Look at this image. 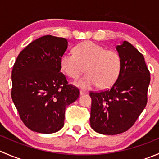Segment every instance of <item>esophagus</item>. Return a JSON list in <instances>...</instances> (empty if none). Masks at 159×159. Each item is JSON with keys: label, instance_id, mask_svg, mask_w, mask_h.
<instances>
[{"label": "esophagus", "instance_id": "obj_1", "mask_svg": "<svg viewBox=\"0 0 159 159\" xmlns=\"http://www.w3.org/2000/svg\"><path fill=\"white\" fill-rule=\"evenodd\" d=\"M86 94V91H82V90H81V91H80V94H81V95H83V94Z\"/></svg>", "mask_w": 159, "mask_h": 159}]
</instances>
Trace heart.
I'll return each mask as SVG.
<instances>
[{
    "label": "heart",
    "instance_id": "b5f03b06",
    "mask_svg": "<svg viewBox=\"0 0 159 159\" xmlns=\"http://www.w3.org/2000/svg\"><path fill=\"white\" fill-rule=\"evenodd\" d=\"M61 67L72 79H77L83 72L84 76L75 84L82 89H91L98 85L107 88L118 78L121 69V59L115 51L92 41L81 43L75 48V53H64L61 57Z\"/></svg>",
    "mask_w": 159,
    "mask_h": 159
}]
</instances>
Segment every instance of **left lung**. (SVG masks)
<instances>
[{
	"instance_id": "1",
	"label": "left lung",
	"mask_w": 159,
	"mask_h": 159,
	"mask_svg": "<svg viewBox=\"0 0 159 159\" xmlns=\"http://www.w3.org/2000/svg\"><path fill=\"white\" fill-rule=\"evenodd\" d=\"M121 69L113 85L91 91L90 124L96 132L118 134L128 131L146 106L150 72L145 58L132 44L123 41L116 47Z\"/></svg>"
}]
</instances>
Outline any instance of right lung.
Wrapping results in <instances>:
<instances>
[{
    "instance_id": "obj_1",
    "label": "right lung",
    "mask_w": 159,
    "mask_h": 159,
    "mask_svg": "<svg viewBox=\"0 0 159 159\" xmlns=\"http://www.w3.org/2000/svg\"><path fill=\"white\" fill-rule=\"evenodd\" d=\"M68 48L64 38L45 35L30 43L17 56L11 73V98L24 124L50 134L64 126L66 107L80 94L61 72Z\"/></svg>"
}]
</instances>
